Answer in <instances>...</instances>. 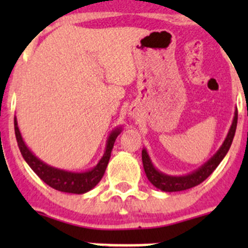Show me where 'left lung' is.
<instances>
[{
	"instance_id": "1",
	"label": "left lung",
	"mask_w": 248,
	"mask_h": 248,
	"mask_svg": "<svg viewBox=\"0 0 248 248\" xmlns=\"http://www.w3.org/2000/svg\"><path fill=\"white\" fill-rule=\"evenodd\" d=\"M236 124H237V109L234 112V119H232V124L229 129L228 134H227L226 139H224L223 144L219 147L218 151L209 159L205 164H202L199 169L196 171L191 172L188 175H184V176H170V175L163 174L162 171H158L152 164L151 159H150L147 151L142 149L141 151V159H142V166H144L145 174H146L149 181L157 187L158 189L164 192H179L185 191V189L192 188L194 186H198L202 184L204 180H206L212 171L218 167L221 163L222 159L227 155V152L231 149V145L234 139L235 131H236Z\"/></svg>"
}]
</instances>
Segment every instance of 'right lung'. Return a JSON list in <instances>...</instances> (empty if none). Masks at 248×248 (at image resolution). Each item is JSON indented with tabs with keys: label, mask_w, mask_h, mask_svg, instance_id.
<instances>
[{
	"label": "right lung",
	"mask_w": 248,
	"mask_h": 248,
	"mask_svg": "<svg viewBox=\"0 0 248 248\" xmlns=\"http://www.w3.org/2000/svg\"><path fill=\"white\" fill-rule=\"evenodd\" d=\"M14 129H16V137L17 141V146H19L20 152H21L22 157L26 161V163L31 167V169L52 188L57 189V191L66 192V193H74V194H82L89 192L90 189L93 188L101 179L103 177L104 172H106L107 166L109 163L110 155H111V150L114 147V142L116 140L117 136L121 133V128H116L110 133L108 141H107L106 152H104L103 157L101 161L98 162L94 168L91 170H87L84 172H73L62 170V169L54 168L51 166H47L43 161L37 158L26 144L22 140L21 134H20L19 127H17L16 117H14Z\"/></svg>",
	"instance_id": "obj_1"
}]
</instances>
